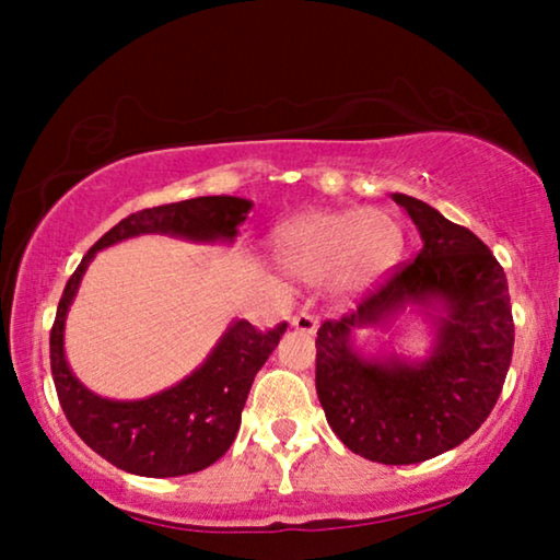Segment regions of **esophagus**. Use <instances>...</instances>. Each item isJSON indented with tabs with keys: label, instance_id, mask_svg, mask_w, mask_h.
<instances>
[{
	"label": "esophagus",
	"instance_id": "obj_1",
	"mask_svg": "<svg viewBox=\"0 0 560 560\" xmlns=\"http://www.w3.org/2000/svg\"><path fill=\"white\" fill-rule=\"evenodd\" d=\"M290 326H293L295 331L308 334V336H313V334L318 331V320L313 318V316H308V313H298V316L290 318Z\"/></svg>",
	"mask_w": 560,
	"mask_h": 560
}]
</instances>
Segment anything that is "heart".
Wrapping results in <instances>:
<instances>
[{"instance_id":"1","label":"heart","mask_w":560,"mask_h":560,"mask_svg":"<svg viewBox=\"0 0 560 560\" xmlns=\"http://www.w3.org/2000/svg\"><path fill=\"white\" fill-rule=\"evenodd\" d=\"M405 236L385 209L311 211L272 236L278 265L303 282L328 280L336 301H351L402 255Z\"/></svg>"}]
</instances>
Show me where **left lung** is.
<instances>
[{
  "instance_id": "left-lung-1",
  "label": "left lung",
  "mask_w": 560,
  "mask_h": 560,
  "mask_svg": "<svg viewBox=\"0 0 560 560\" xmlns=\"http://www.w3.org/2000/svg\"><path fill=\"white\" fill-rule=\"evenodd\" d=\"M393 201L423 247L354 313L318 328L316 393L343 446L397 466L446 454L485 423L508 377L515 326L508 278L487 244L418 198ZM408 317L427 324L420 358L396 349Z\"/></svg>"
}]
</instances>
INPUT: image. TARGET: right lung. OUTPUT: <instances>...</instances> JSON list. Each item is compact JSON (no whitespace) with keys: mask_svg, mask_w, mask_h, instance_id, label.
<instances>
[{"mask_svg":"<svg viewBox=\"0 0 560 560\" xmlns=\"http://www.w3.org/2000/svg\"><path fill=\"white\" fill-rule=\"evenodd\" d=\"M252 201L201 196L121 219L86 252L66 282L50 331V370L60 408L83 443L121 471L137 477H183L219 462L236 439L255 374L278 347L288 324L257 331L234 318L209 357L173 387L140 400H112L75 377L66 357V318L96 252L144 234H167L196 244H234Z\"/></svg>","mask_w":560,"mask_h":560,"instance_id":"add662e5","label":"right lung"}]
</instances>
